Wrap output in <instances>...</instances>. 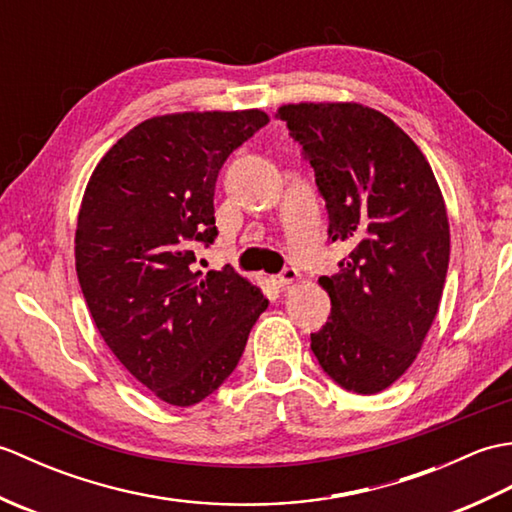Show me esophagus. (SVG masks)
<instances>
[{"mask_svg":"<svg viewBox=\"0 0 512 512\" xmlns=\"http://www.w3.org/2000/svg\"><path fill=\"white\" fill-rule=\"evenodd\" d=\"M297 277H299V270L295 266H286L277 275V284L279 286H288V284H292V281H297Z\"/></svg>","mask_w":512,"mask_h":512,"instance_id":"esophagus-1","label":"esophagus"}]
</instances>
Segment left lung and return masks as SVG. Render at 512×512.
I'll list each match as a JSON object with an SVG mask.
<instances>
[{
  "label": "left lung",
  "mask_w": 512,
  "mask_h": 512,
  "mask_svg": "<svg viewBox=\"0 0 512 512\" xmlns=\"http://www.w3.org/2000/svg\"><path fill=\"white\" fill-rule=\"evenodd\" d=\"M328 209L332 242L350 246L332 277L328 323L310 334L323 372L354 394H378L416 361L449 268V217L418 145L372 107H279Z\"/></svg>",
  "instance_id": "obj_1"
}]
</instances>
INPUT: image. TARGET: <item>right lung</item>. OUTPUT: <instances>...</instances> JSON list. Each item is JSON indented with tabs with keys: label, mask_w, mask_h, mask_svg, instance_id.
Masks as SVG:
<instances>
[{
	"label": "right lung",
	"mask_w": 512,
	"mask_h": 512,
	"mask_svg": "<svg viewBox=\"0 0 512 512\" xmlns=\"http://www.w3.org/2000/svg\"><path fill=\"white\" fill-rule=\"evenodd\" d=\"M266 123L262 110L154 116L107 151L85 189L74 237L83 297L114 356L169 405L211 396L268 308L231 266L193 268L195 248L217 237V173Z\"/></svg>",
	"instance_id": "1"
}]
</instances>
